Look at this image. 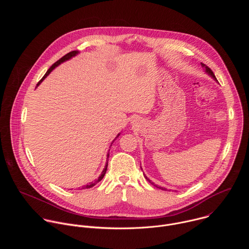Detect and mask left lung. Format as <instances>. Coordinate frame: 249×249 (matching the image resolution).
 I'll list each match as a JSON object with an SVG mask.
<instances>
[{"label": "left lung", "mask_w": 249, "mask_h": 249, "mask_svg": "<svg viewBox=\"0 0 249 249\" xmlns=\"http://www.w3.org/2000/svg\"><path fill=\"white\" fill-rule=\"evenodd\" d=\"M202 65H203V67H205V69H206V72H207V73H208V74H209V75H210V76H211L213 79H214V80H216V81H217V78L215 77L214 73H213V71H212V70H211L209 67L205 66L204 64H202ZM146 178H147V177H146ZM147 179H148V178H147ZM148 180H149V179H148ZM149 181L151 182V180H149ZM152 184H154V183H152ZM154 185H155V184H154ZM155 186H157V185H155ZM157 187H158V186H157ZM158 188H160V189H162V190H166V189H165V188H163V187H158Z\"/></svg>", "instance_id": "8db88e82"}]
</instances>
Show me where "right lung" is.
Listing matches in <instances>:
<instances>
[{
    "label": "right lung",
    "instance_id": "right-lung-1",
    "mask_svg": "<svg viewBox=\"0 0 249 249\" xmlns=\"http://www.w3.org/2000/svg\"><path fill=\"white\" fill-rule=\"evenodd\" d=\"M78 53H79L78 51H71V52L67 53L66 55H64V56H63L61 59H59L57 62H55V63H54V64H53V65H52V66H51V67L48 69V71H47V72H46V74L43 76V78H42V79H41V80H40V81L37 83L36 87H38V86L40 85V83H41V82H42V81H43V80H44V79H45V78H46V77H47V76H48V75L51 73V71H52V70H53L55 67H57V66H58V65H60L61 63H63V62H65V61H67V60L71 59V58H72V57L76 56ZM118 136H119V135H118ZM118 136H117V137H118ZM117 137H116V138H117ZM108 157H109V154L107 155V158H108ZM107 165H108V161L106 162V165H105V167H104L103 171L101 172V175L98 177V179L94 180L93 182H89V184H88V185H85V186L83 187V189H85V188H91V187H93V186H94L96 183H98V182H99V181H100V180L103 178V176L105 175L106 169H107Z\"/></svg>",
    "mask_w": 249,
    "mask_h": 249
}]
</instances>
